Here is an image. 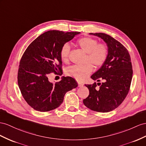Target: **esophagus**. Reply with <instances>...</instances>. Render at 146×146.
Returning a JSON list of instances; mask_svg holds the SVG:
<instances>
[{
    "mask_svg": "<svg viewBox=\"0 0 146 146\" xmlns=\"http://www.w3.org/2000/svg\"><path fill=\"white\" fill-rule=\"evenodd\" d=\"M78 87H83L84 84L80 83V82H78Z\"/></svg>",
    "mask_w": 146,
    "mask_h": 146,
    "instance_id": "1",
    "label": "esophagus"
}]
</instances>
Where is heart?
Here are the masks:
<instances>
[{
	"instance_id": "obj_1",
	"label": "heart",
	"mask_w": 146,
	"mask_h": 146,
	"mask_svg": "<svg viewBox=\"0 0 146 146\" xmlns=\"http://www.w3.org/2000/svg\"><path fill=\"white\" fill-rule=\"evenodd\" d=\"M77 44L87 53L86 61L89 60L96 66H102L108 57L109 50L106 44H98V40L90 37H84L78 39ZM70 47L68 44L62 46L60 55L63 62L68 61ZM93 70V66L90 62L82 65H73L66 70V74L77 81H83L86 78Z\"/></svg>"
}]
</instances>
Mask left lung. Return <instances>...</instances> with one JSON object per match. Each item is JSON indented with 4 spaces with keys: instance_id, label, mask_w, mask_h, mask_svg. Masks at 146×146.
<instances>
[{
    "instance_id": "1",
    "label": "left lung",
    "mask_w": 146,
    "mask_h": 146,
    "mask_svg": "<svg viewBox=\"0 0 146 146\" xmlns=\"http://www.w3.org/2000/svg\"><path fill=\"white\" fill-rule=\"evenodd\" d=\"M101 38L107 44L109 55L105 63L91 78L104 83L97 89V84H85L89 91L83 100L86 107L99 112H109L117 108L125 100L129 90L133 77L132 64L128 51L123 45L105 33H89Z\"/></svg>"
}]
</instances>
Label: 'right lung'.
<instances>
[{
	"mask_svg": "<svg viewBox=\"0 0 146 146\" xmlns=\"http://www.w3.org/2000/svg\"><path fill=\"white\" fill-rule=\"evenodd\" d=\"M80 32L50 30L39 36L29 44L22 56L18 72V84L23 98L35 110L48 111L58 107L66 92L78 84L70 76L60 81L48 80L50 73L62 75V46Z\"/></svg>",
	"mask_w": 146,
	"mask_h": 146,
	"instance_id": "1",
	"label": "right lung"
}]
</instances>
